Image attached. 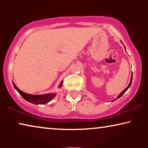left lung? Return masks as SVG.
Here are the masks:
<instances>
[{
	"label": "left lung",
	"instance_id": "left-lung-1",
	"mask_svg": "<svg viewBox=\"0 0 148 148\" xmlns=\"http://www.w3.org/2000/svg\"><path fill=\"white\" fill-rule=\"evenodd\" d=\"M132 77H133V75H132V76H131V82H130V83H129V86L127 87V88H125V90H123V92L121 93V94H119V96L118 97H117V99H118V98H121V96H123V94H124V93H125V92H126V91H127V90H128V89H129V87H130V86H131V83H132Z\"/></svg>",
	"mask_w": 148,
	"mask_h": 148
}]
</instances>
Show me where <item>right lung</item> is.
Masks as SVG:
<instances>
[{"instance_id": "right-lung-1", "label": "right lung", "mask_w": 148, "mask_h": 148, "mask_svg": "<svg viewBox=\"0 0 148 148\" xmlns=\"http://www.w3.org/2000/svg\"><path fill=\"white\" fill-rule=\"evenodd\" d=\"M13 84L18 92L19 93V94L25 99V100L28 101V102L32 103L34 104H44L46 103L50 102L54 96H56V94H43V95H32V94H28L26 93L22 92L19 89L17 88V87L14 84L13 82ZM62 82H61L59 88L62 86Z\"/></svg>"}]
</instances>
